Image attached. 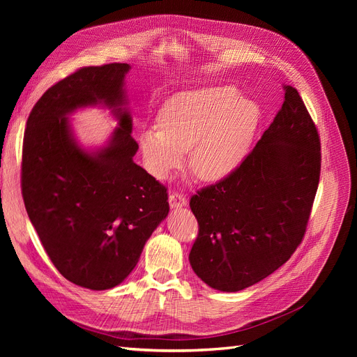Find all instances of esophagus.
<instances>
[{
  "instance_id": "34e87169",
  "label": "esophagus",
  "mask_w": 357,
  "mask_h": 357,
  "mask_svg": "<svg viewBox=\"0 0 357 357\" xmlns=\"http://www.w3.org/2000/svg\"><path fill=\"white\" fill-rule=\"evenodd\" d=\"M169 204L172 208H181L186 205V198L181 192H172L169 195Z\"/></svg>"
}]
</instances>
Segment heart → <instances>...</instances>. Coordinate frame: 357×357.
<instances>
[{
	"label": "heart",
	"instance_id": "heart-1",
	"mask_svg": "<svg viewBox=\"0 0 357 357\" xmlns=\"http://www.w3.org/2000/svg\"><path fill=\"white\" fill-rule=\"evenodd\" d=\"M257 120L256 104L231 86L176 93L159 112L160 127L140 136L144 166L155 178L166 179L190 150L191 171L202 181H220L245 156Z\"/></svg>",
	"mask_w": 357,
	"mask_h": 357
}]
</instances>
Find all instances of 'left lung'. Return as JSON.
Wrapping results in <instances>:
<instances>
[{
	"label": "left lung",
	"instance_id": "left-lung-1",
	"mask_svg": "<svg viewBox=\"0 0 357 357\" xmlns=\"http://www.w3.org/2000/svg\"><path fill=\"white\" fill-rule=\"evenodd\" d=\"M284 89L282 108L245 160L190 201L198 221L190 264L214 289L257 284L305 234L320 181V136L298 91Z\"/></svg>",
	"mask_w": 357,
	"mask_h": 357
}]
</instances>
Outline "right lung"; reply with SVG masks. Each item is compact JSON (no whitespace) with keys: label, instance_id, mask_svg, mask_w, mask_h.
Returning a JSON list of instances; mask_svg holds the SVG:
<instances>
[{"label":"right lung","instance_id":"right-lung-1","mask_svg":"<svg viewBox=\"0 0 357 357\" xmlns=\"http://www.w3.org/2000/svg\"><path fill=\"white\" fill-rule=\"evenodd\" d=\"M127 63L86 66L50 86L33 107L23 140L22 191L29 218L54 268L72 284L114 288L137 265L169 213L165 186L133 162L124 78ZM101 103L119 120L109 143L89 153L67 116Z\"/></svg>","mask_w":357,"mask_h":357}]
</instances>
